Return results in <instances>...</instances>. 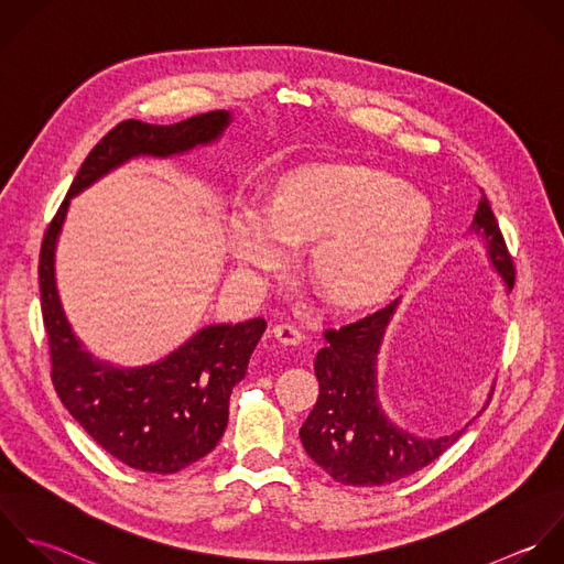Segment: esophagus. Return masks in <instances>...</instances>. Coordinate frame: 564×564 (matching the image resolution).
Wrapping results in <instances>:
<instances>
[{
  "instance_id": "34e87169",
  "label": "esophagus",
  "mask_w": 564,
  "mask_h": 564,
  "mask_svg": "<svg viewBox=\"0 0 564 564\" xmlns=\"http://www.w3.org/2000/svg\"><path fill=\"white\" fill-rule=\"evenodd\" d=\"M272 334H274V338L279 340V343H283V345H299L305 336H303V332L296 327V325H292V323H279V325H274L272 327Z\"/></svg>"
}]
</instances>
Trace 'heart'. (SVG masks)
<instances>
[{"label": "heart", "mask_w": 564, "mask_h": 564, "mask_svg": "<svg viewBox=\"0 0 564 564\" xmlns=\"http://www.w3.org/2000/svg\"><path fill=\"white\" fill-rule=\"evenodd\" d=\"M431 226V202L395 177L354 164H310L283 175L270 213L241 208L230 226L237 265L254 276L279 272L290 240L314 241L310 268L343 307L387 296L415 259Z\"/></svg>", "instance_id": "heart-1"}]
</instances>
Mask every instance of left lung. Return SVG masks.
Here are the masks:
<instances>
[{"label": "left lung", "instance_id": "obj_1", "mask_svg": "<svg viewBox=\"0 0 564 564\" xmlns=\"http://www.w3.org/2000/svg\"><path fill=\"white\" fill-rule=\"evenodd\" d=\"M473 228L486 239L508 288H514V259L484 188ZM393 310L395 303L347 325L327 327V345L316 354L314 373L321 391L301 429V442L305 453L345 486H387L411 477L440 459L466 431L422 440L382 415L376 395V354Z\"/></svg>", "mask_w": 564, "mask_h": 564}]
</instances>
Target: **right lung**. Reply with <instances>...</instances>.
Returning <instances> with one entry per match:
<instances>
[{"instance_id": "add662e5", "label": "right lung", "mask_w": 564, "mask_h": 564, "mask_svg": "<svg viewBox=\"0 0 564 564\" xmlns=\"http://www.w3.org/2000/svg\"><path fill=\"white\" fill-rule=\"evenodd\" d=\"M228 120V111L217 109L169 127L118 122L87 153L43 232L39 290L52 384L87 435L133 470L173 475L217 446L228 424L230 393L246 378L265 321L206 327L162 362L113 369L91 360L65 321L54 285V243L72 195L133 155H171L210 142Z\"/></svg>"}]
</instances>
